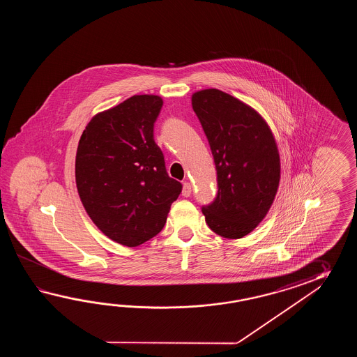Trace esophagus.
I'll use <instances>...</instances> for the list:
<instances>
[{"label":"esophagus","instance_id":"1","mask_svg":"<svg viewBox=\"0 0 357 357\" xmlns=\"http://www.w3.org/2000/svg\"><path fill=\"white\" fill-rule=\"evenodd\" d=\"M182 195L185 197H189L191 195V185H190L189 182H183Z\"/></svg>","mask_w":357,"mask_h":357}]
</instances>
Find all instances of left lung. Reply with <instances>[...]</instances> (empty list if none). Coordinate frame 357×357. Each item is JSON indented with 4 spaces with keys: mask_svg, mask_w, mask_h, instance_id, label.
Returning a JSON list of instances; mask_svg holds the SVG:
<instances>
[{
    "mask_svg": "<svg viewBox=\"0 0 357 357\" xmlns=\"http://www.w3.org/2000/svg\"><path fill=\"white\" fill-rule=\"evenodd\" d=\"M192 109L212 151L218 191L202 208L217 235L241 238L264 220L280 185L281 162L268 123L241 100L218 89L197 91Z\"/></svg>",
    "mask_w": 357,
    "mask_h": 357,
    "instance_id": "left-lung-1",
    "label": "left lung"
}]
</instances>
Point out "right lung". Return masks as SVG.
Masks as SVG:
<instances>
[{
	"mask_svg": "<svg viewBox=\"0 0 357 357\" xmlns=\"http://www.w3.org/2000/svg\"><path fill=\"white\" fill-rule=\"evenodd\" d=\"M158 96H132L96 114L79 140L76 188L94 225L129 248L158 235L181 182L167 174L153 129Z\"/></svg>",
	"mask_w": 357,
	"mask_h": 357,
	"instance_id": "right-lung-1",
	"label": "right lung"
}]
</instances>
